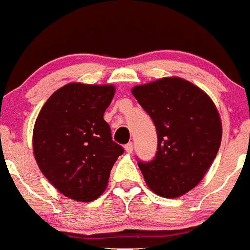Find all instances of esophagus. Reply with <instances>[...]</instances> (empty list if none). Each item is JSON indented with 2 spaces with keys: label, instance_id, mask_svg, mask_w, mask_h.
I'll return each mask as SVG.
<instances>
[{
  "label": "esophagus",
  "instance_id": "34e87169",
  "mask_svg": "<svg viewBox=\"0 0 250 250\" xmlns=\"http://www.w3.org/2000/svg\"><path fill=\"white\" fill-rule=\"evenodd\" d=\"M132 150H134V145H132V143H129V144L125 145V151H126L127 154H131Z\"/></svg>",
  "mask_w": 250,
  "mask_h": 250
}]
</instances>
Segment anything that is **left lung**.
Instances as JSON below:
<instances>
[{"mask_svg": "<svg viewBox=\"0 0 250 250\" xmlns=\"http://www.w3.org/2000/svg\"><path fill=\"white\" fill-rule=\"evenodd\" d=\"M131 94L158 132L155 159L139 163L145 183L163 198L184 195L202 182L219 150L223 130L215 104L200 87L178 76L136 85Z\"/></svg>", "mask_w": 250, "mask_h": 250, "instance_id": "obj_1", "label": "left lung"}]
</instances>
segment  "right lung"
Listing matches in <instances>:
<instances>
[{
	"mask_svg": "<svg viewBox=\"0 0 250 250\" xmlns=\"http://www.w3.org/2000/svg\"><path fill=\"white\" fill-rule=\"evenodd\" d=\"M114 95L111 83H66L37 115L32 132L35 160L48 182L70 199H98L124 152L104 120Z\"/></svg>",
	"mask_w": 250,
	"mask_h": 250,
	"instance_id": "1",
	"label": "right lung"
}]
</instances>
